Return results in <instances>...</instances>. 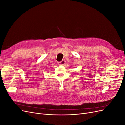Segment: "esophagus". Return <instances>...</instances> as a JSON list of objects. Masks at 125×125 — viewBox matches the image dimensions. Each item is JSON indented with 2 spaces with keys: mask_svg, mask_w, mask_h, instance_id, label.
Listing matches in <instances>:
<instances>
[{
  "mask_svg": "<svg viewBox=\"0 0 125 125\" xmlns=\"http://www.w3.org/2000/svg\"><path fill=\"white\" fill-rule=\"evenodd\" d=\"M65 62H66L65 60H62V61L60 62H58V65H65Z\"/></svg>",
  "mask_w": 125,
  "mask_h": 125,
  "instance_id": "34e87169",
  "label": "esophagus"
}]
</instances>
